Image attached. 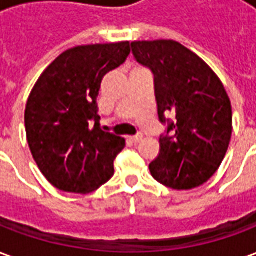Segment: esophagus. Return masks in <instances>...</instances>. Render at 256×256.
I'll return each mask as SVG.
<instances>
[{
	"mask_svg": "<svg viewBox=\"0 0 256 256\" xmlns=\"http://www.w3.org/2000/svg\"><path fill=\"white\" fill-rule=\"evenodd\" d=\"M130 141H132L133 144H140V142L142 141V134H137V136H134V137H130Z\"/></svg>",
	"mask_w": 256,
	"mask_h": 256,
	"instance_id": "esophagus-1",
	"label": "esophagus"
}]
</instances>
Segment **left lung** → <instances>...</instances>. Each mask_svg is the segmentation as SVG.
Returning a JSON list of instances; mask_svg holds the SVG:
<instances>
[{
  "label": "left lung",
  "mask_w": 256,
  "mask_h": 256,
  "mask_svg": "<svg viewBox=\"0 0 256 256\" xmlns=\"http://www.w3.org/2000/svg\"><path fill=\"white\" fill-rule=\"evenodd\" d=\"M132 52L154 74L158 115L166 124L150 174L168 188H198L218 170L230 142L232 106L225 88L198 54L176 41L132 42ZM170 112L174 120L166 118Z\"/></svg>",
  "instance_id": "1"
}]
</instances>
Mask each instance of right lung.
I'll list each match as a JSON object with an SVG mask.
<instances>
[{
  "label": "right lung",
  "mask_w": 256,
  "mask_h": 256,
  "mask_svg": "<svg viewBox=\"0 0 256 256\" xmlns=\"http://www.w3.org/2000/svg\"><path fill=\"white\" fill-rule=\"evenodd\" d=\"M128 54V42L68 49L31 92L24 114L28 146L42 174L60 190L84 194L114 176L124 140L100 128L97 96L104 75Z\"/></svg>",
  "instance_id": "1"
}]
</instances>
